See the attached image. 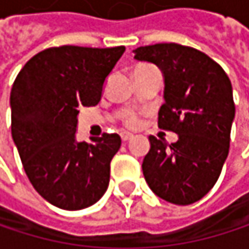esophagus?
I'll return each mask as SVG.
<instances>
[{
  "instance_id": "obj_1",
  "label": "esophagus",
  "mask_w": 249,
  "mask_h": 249,
  "mask_svg": "<svg viewBox=\"0 0 249 249\" xmlns=\"http://www.w3.org/2000/svg\"><path fill=\"white\" fill-rule=\"evenodd\" d=\"M121 138H123V141H128V140L132 138V134H129V132H123V134H121Z\"/></svg>"
}]
</instances>
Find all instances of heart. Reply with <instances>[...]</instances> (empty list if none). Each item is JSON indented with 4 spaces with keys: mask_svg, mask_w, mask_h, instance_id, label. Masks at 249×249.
<instances>
[{
    "mask_svg": "<svg viewBox=\"0 0 249 249\" xmlns=\"http://www.w3.org/2000/svg\"><path fill=\"white\" fill-rule=\"evenodd\" d=\"M126 124L129 125V126H135V125L138 124V120H137V118H135L134 115H131V117H129V118L126 120Z\"/></svg>",
    "mask_w": 249,
    "mask_h": 249,
    "instance_id": "obj_1",
    "label": "heart"
}]
</instances>
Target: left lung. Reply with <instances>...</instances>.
<instances>
[{
    "label": "left lung",
    "mask_w": 249,
    "mask_h": 249,
    "mask_svg": "<svg viewBox=\"0 0 249 249\" xmlns=\"http://www.w3.org/2000/svg\"><path fill=\"white\" fill-rule=\"evenodd\" d=\"M134 53V59L154 63L163 72L159 126L178 135L170 145L148 137L145 181L166 202L195 203L215 186L229 153L235 118L231 80L215 60L193 47L159 43Z\"/></svg>",
    "instance_id": "left-lung-1"
}]
</instances>
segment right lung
Segmentation results:
<instances>
[{
  "label": "right lung",
  "mask_w": 249,
  "mask_h": 249,
  "mask_svg": "<svg viewBox=\"0 0 249 249\" xmlns=\"http://www.w3.org/2000/svg\"><path fill=\"white\" fill-rule=\"evenodd\" d=\"M124 46H60L33 56L17 75L10 96L11 135L33 187L53 206L79 211L108 189L118 134L93 142L76 140L82 107L101 101L104 83Z\"/></svg>",
  "instance_id": "add662e5"
}]
</instances>
